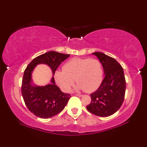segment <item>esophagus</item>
<instances>
[{
  "label": "esophagus",
  "instance_id": "1",
  "mask_svg": "<svg viewBox=\"0 0 147 147\" xmlns=\"http://www.w3.org/2000/svg\"><path fill=\"white\" fill-rule=\"evenodd\" d=\"M75 95L77 96H79V97H82V96H83L82 94H75Z\"/></svg>",
  "mask_w": 147,
  "mask_h": 147
}]
</instances>
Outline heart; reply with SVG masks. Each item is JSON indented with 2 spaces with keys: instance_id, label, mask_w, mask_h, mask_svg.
Segmentation results:
<instances>
[{
  "instance_id": "b5f03b06",
  "label": "heart",
  "mask_w": 147,
  "mask_h": 147,
  "mask_svg": "<svg viewBox=\"0 0 147 147\" xmlns=\"http://www.w3.org/2000/svg\"><path fill=\"white\" fill-rule=\"evenodd\" d=\"M63 71L55 72V80L64 92H68L74 83L78 84V89L86 92L96 91L103 80L104 70L102 63L96 58L74 57L62 67Z\"/></svg>"
}]
</instances>
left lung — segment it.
Returning <instances> with one entry per match:
<instances>
[{
	"instance_id": "left-lung-1",
	"label": "left lung",
	"mask_w": 147,
	"mask_h": 147,
	"mask_svg": "<svg viewBox=\"0 0 147 147\" xmlns=\"http://www.w3.org/2000/svg\"><path fill=\"white\" fill-rule=\"evenodd\" d=\"M103 66L105 77L96 92L90 94L92 101L87 110L94 115L106 117L115 113L124 100L126 80L121 65L110 56L101 52L92 53Z\"/></svg>"
}]
</instances>
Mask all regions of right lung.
Returning <instances> with one entry per match:
<instances>
[{"instance_id": "right-lung-1", "label": "right lung", "mask_w": 147, "mask_h": 147, "mask_svg": "<svg viewBox=\"0 0 147 147\" xmlns=\"http://www.w3.org/2000/svg\"><path fill=\"white\" fill-rule=\"evenodd\" d=\"M69 54L49 51L37 56L30 62L24 71L21 92L25 105L34 115L41 118L53 117L64 109L71 95L61 91L55 85L53 77L51 84L45 86L31 85V73L39 63L47 64L51 68L53 75L59 65L69 57Z\"/></svg>"}]
</instances>
